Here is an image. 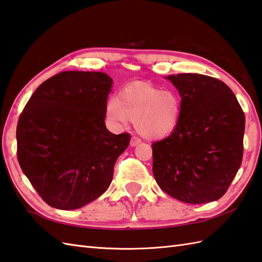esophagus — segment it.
<instances>
[{"instance_id":"34e87169","label":"esophagus","mask_w":262,"mask_h":262,"mask_svg":"<svg viewBox=\"0 0 262 262\" xmlns=\"http://www.w3.org/2000/svg\"><path fill=\"white\" fill-rule=\"evenodd\" d=\"M141 142V140H140V139H139L138 137H135V136H133L132 138H131V141H130V146L131 147H136L137 146V144H139V143H140Z\"/></svg>"}]
</instances>
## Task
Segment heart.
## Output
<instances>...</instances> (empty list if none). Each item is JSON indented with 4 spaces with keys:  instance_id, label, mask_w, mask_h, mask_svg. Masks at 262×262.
<instances>
[{
    "instance_id": "1",
    "label": "heart",
    "mask_w": 262,
    "mask_h": 262,
    "mask_svg": "<svg viewBox=\"0 0 262 262\" xmlns=\"http://www.w3.org/2000/svg\"><path fill=\"white\" fill-rule=\"evenodd\" d=\"M105 113L115 125L136 122L137 130L143 138L157 140L169 136L177 127L182 102L173 91H162L149 83L137 82L123 87L116 100L111 98Z\"/></svg>"
}]
</instances>
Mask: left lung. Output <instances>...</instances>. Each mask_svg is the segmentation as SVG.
Instances as JSON below:
<instances>
[{
	"instance_id": "8db88e82",
	"label": "left lung",
	"mask_w": 262,
	"mask_h": 262,
	"mask_svg": "<svg viewBox=\"0 0 262 262\" xmlns=\"http://www.w3.org/2000/svg\"><path fill=\"white\" fill-rule=\"evenodd\" d=\"M182 115L169 137L152 144V171L173 199L203 204L221 199L241 166L246 118L230 87L201 74L170 75Z\"/></svg>"
}]
</instances>
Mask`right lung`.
Masks as SVG:
<instances>
[{
    "label": "right lung",
    "instance_id": "right-lung-1",
    "mask_svg": "<svg viewBox=\"0 0 262 262\" xmlns=\"http://www.w3.org/2000/svg\"><path fill=\"white\" fill-rule=\"evenodd\" d=\"M112 78L101 72H62L34 91L16 126L23 173L51 207L76 210L96 200L113 178L129 133L105 126Z\"/></svg>",
    "mask_w": 262,
    "mask_h": 262
}]
</instances>
